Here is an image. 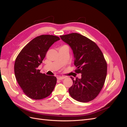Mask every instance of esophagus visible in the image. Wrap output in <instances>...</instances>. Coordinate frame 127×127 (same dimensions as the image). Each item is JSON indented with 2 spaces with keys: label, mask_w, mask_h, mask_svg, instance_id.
<instances>
[{
  "label": "esophagus",
  "mask_w": 127,
  "mask_h": 127,
  "mask_svg": "<svg viewBox=\"0 0 127 127\" xmlns=\"http://www.w3.org/2000/svg\"><path fill=\"white\" fill-rule=\"evenodd\" d=\"M64 78H65V77H64V76H59L57 78L58 80H63Z\"/></svg>",
  "instance_id": "1"
}]
</instances>
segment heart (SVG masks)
Masks as SVG:
<instances>
[{
  "label": "heart",
  "mask_w": 127,
  "mask_h": 127,
  "mask_svg": "<svg viewBox=\"0 0 127 127\" xmlns=\"http://www.w3.org/2000/svg\"><path fill=\"white\" fill-rule=\"evenodd\" d=\"M62 47H68L67 45H63V46H62Z\"/></svg>",
  "instance_id": "heart-1"
}]
</instances>
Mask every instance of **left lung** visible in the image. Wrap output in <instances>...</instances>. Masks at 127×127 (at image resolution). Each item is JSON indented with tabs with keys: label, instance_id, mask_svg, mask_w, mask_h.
Listing matches in <instances>:
<instances>
[{
	"label": "left lung",
	"instance_id": "8db88e82",
	"mask_svg": "<svg viewBox=\"0 0 127 127\" xmlns=\"http://www.w3.org/2000/svg\"><path fill=\"white\" fill-rule=\"evenodd\" d=\"M69 45L74 53L75 70L82 74L80 79H74L69 93L76 101L86 103L92 101L104 86L107 74V63L100 49L94 42L81 34L72 33L60 35Z\"/></svg>",
	"mask_w": 127,
	"mask_h": 127
}]
</instances>
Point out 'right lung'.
Returning a JSON list of instances; mask_svg holds the SVG:
<instances>
[{"label": "right lung", "instance_id": "1", "mask_svg": "<svg viewBox=\"0 0 127 127\" xmlns=\"http://www.w3.org/2000/svg\"><path fill=\"white\" fill-rule=\"evenodd\" d=\"M60 38L41 35L34 38L23 48L14 64L15 77L24 93L34 99H41L51 94L57 83L53 76L42 74L37 67L42 63L50 47Z\"/></svg>", "mask_w": 127, "mask_h": 127}]
</instances>
